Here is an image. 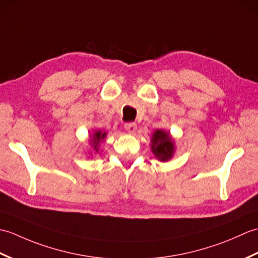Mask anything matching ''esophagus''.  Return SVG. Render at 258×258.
I'll list each match as a JSON object with an SVG mask.
<instances>
[{"label":"esophagus","mask_w":258,"mask_h":258,"mask_svg":"<svg viewBox=\"0 0 258 258\" xmlns=\"http://www.w3.org/2000/svg\"><path fill=\"white\" fill-rule=\"evenodd\" d=\"M124 127L126 131H128V132L133 133L136 131V128H138V125H136V123L134 122H128V123H125L124 124Z\"/></svg>","instance_id":"1"}]
</instances>
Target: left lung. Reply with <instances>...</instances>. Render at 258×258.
<instances>
[{"instance_id":"1","label":"left lung","mask_w":258,"mask_h":258,"mask_svg":"<svg viewBox=\"0 0 258 258\" xmlns=\"http://www.w3.org/2000/svg\"><path fill=\"white\" fill-rule=\"evenodd\" d=\"M152 151L161 161H167L172 157L174 145L169 133L165 131H155L152 138Z\"/></svg>"}]
</instances>
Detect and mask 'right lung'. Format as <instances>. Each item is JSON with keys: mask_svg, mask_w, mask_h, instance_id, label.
<instances>
[{"mask_svg": "<svg viewBox=\"0 0 258 258\" xmlns=\"http://www.w3.org/2000/svg\"><path fill=\"white\" fill-rule=\"evenodd\" d=\"M105 135H106V133H102V132H100V131H97V132H95L94 135H93L92 144H93V146H94L95 151L98 150L97 146H98V144H100V142L103 141L104 138H105Z\"/></svg>", "mask_w": 258, "mask_h": 258, "instance_id": "right-lung-1", "label": "right lung"}]
</instances>
